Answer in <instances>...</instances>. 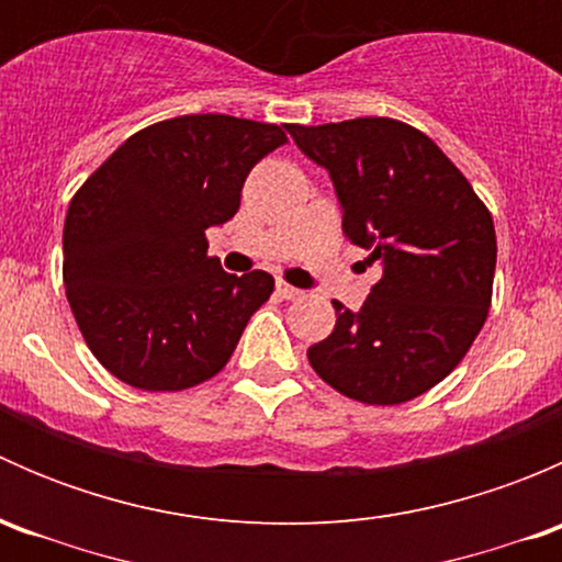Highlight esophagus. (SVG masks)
<instances>
[{
    "instance_id": "1",
    "label": "esophagus",
    "mask_w": 562,
    "mask_h": 562,
    "mask_svg": "<svg viewBox=\"0 0 562 562\" xmlns=\"http://www.w3.org/2000/svg\"><path fill=\"white\" fill-rule=\"evenodd\" d=\"M277 296L280 299H285V302H293V299H299L302 296V291H299V288H293V285H288V282H277Z\"/></svg>"
}]
</instances>
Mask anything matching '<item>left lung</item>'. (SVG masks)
<instances>
[{"label":"left lung","instance_id":"8db88e82","mask_svg":"<svg viewBox=\"0 0 562 562\" xmlns=\"http://www.w3.org/2000/svg\"><path fill=\"white\" fill-rule=\"evenodd\" d=\"M326 168L342 231L381 260L359 313L334 302L337 326L307 350L331 389L367 405H400L462 361L492 302V214L432 138L386 116L288 124Z\"/></svg>","mask_w":562,"mask_h":562}]
</instances>
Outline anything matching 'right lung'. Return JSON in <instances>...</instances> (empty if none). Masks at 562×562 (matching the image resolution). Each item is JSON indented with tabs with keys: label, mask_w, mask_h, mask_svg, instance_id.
Masks as SVG:
<instances>
[{
	"label": "right lung",
	"mask_w": 562,
	"mask_h": 562,
	"mask_svg": "<svg viewBox=\"0 0 562 562\" xmlns=\"http://www.w3.org/2000/svg\"><path fill=\"white\" fill-rule=\"evenodd\" d=\"M285 140L277 124L190 113L130 135L83 181L67 209L61 274L111 375L181 391L228 364L274 277L223 271L206 231L239 212L247 173Z\"/></svg>",
	"instance_id": "obj_1"
}]
</instances>
